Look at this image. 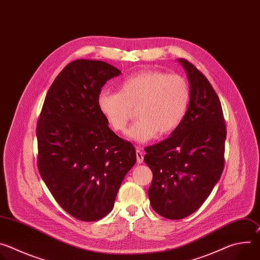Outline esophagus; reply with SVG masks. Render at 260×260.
Returning a JSON list of instances; mask_svg holds the SVG:
<instances>
[{"instance_id": "esophagus-1", "label": "esophagus", "mask_w": 260, "mask_h": 260, "mask_svg": "<svg viewBox=\"0 0 260 260\" xmlns=\"http://www.w3.org/2000/svg\"><path fill=\"white\" fill-rule=\"evenodd\" d=\"M136 155H137V161H138V164H142L143 160H144V154H143V151L140 149V148H137Z\"/></svg>"}]
</instances>
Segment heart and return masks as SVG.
<instances>
[{"mask_svg": "<svg viewBox=\"0 0 260 260\" xmlns=\"http://www.w3.org/2000/svg\"><path fill=\"white\" fill-rule=\"evenodd\" d=\"M189 101L190 89L184 77L160 71H145L125 78L119 91L102 90L98 106L116 133L125 131L136 109L139 119L126 136L133 141L146 143L157 135L174 132L186 114Z\"/></svg>", "mask_w": 260, "mask_h": 260, "instance_id": "heart-1", "label": "heart"}]
</instances>
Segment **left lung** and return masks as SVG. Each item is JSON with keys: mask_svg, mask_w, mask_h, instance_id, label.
Instances as JSON below:
<instances>
[{"mask_svg": "<svg viewBox=\"0 0 260 260\" xmlns=\"http://www.w3.org/2000/svg\"><path fill=\"white\" fill-rule=\"evenodd\" d=\"M190 101L171 136L145 148L153 174L148 197L160 216L178 220L194 213L212 192L224 169L226 125L220 100L204 74L187 59Z\"/></svg>", "mask_w": 260, "mask_h": 260, "instance_id": "8db88e82", "label": "left lung"}]
</instances>
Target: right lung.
<instances>
[{
  "label": "right lung",
  "mask_w": 260,
  "mask_h": 260,
  "mask_svg": "<svg viewBox=\"0 0 260 260\" xmlns=\"http://www.w3.org/2000/svg\"><path fill=\"white\" fill-rule=\"evenodd\" d=\"M120 73L101 60L70 62L50 86L37 123L39 173L57 204L81 221L112 211L137 160L134 145L110 129L98 106L102 87Z\"/></svg>",
  "instance_id": "add662e5"
}]
</instances>
